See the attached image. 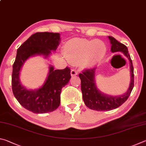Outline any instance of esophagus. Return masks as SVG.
I'll return each mask as SVG.
<instances>
[{"mask_svg":"<svg viewBox=\"0 0 146 146\" xmlns=\"http://www.w3.org/2000/svg\"><path fill=\"white\" fill-rule=\"evenodd\" d=\"M78 74V72L77 70H76L75 69H72V70H71L70 72V74L72 77H73V76H77Z\"/></svg>","mask_w":146,"mask_h":146,"instance_id":"esophagus-1","label":"esophagus"}]
</instances>
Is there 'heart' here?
I'll return each mask as SVG.
<instances>
[{
  "label": "heart",
  "mask_w": 146,
  "mask_h": 146,
  "mask_svg": "<svg viewBox=\"0 0 146 146\" xmlns=\"http://www.w3.org/2000/svg\"><path fill=\"white\" fill-rule=\"evenodd\" d=\"M106 52L105 44L99 40L73 38L63 46V53L69 62L79 63L84 67L96 65L103 59Z\"/></svg>",
  "instance_id": "heart-1"
}]
</instances>
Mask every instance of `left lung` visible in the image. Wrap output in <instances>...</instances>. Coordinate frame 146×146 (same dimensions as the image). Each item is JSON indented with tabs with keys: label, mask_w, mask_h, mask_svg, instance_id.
Listing matches in <instances>:
<instances>
[{
	"label": "left lung",
	"mask_w": 146,
	"mask_h": 146,
	"mask_svg": "<svg viewBox=\"0 0 146 146\" xmlns=\"http://www.w3.org/2000/svg\"><path fill=\"white\" fill-rule=\"evenodd\" d=\"M108 39L111 43V51L112 52H122L128 59L130 64L131 81L129 88L126 92L122 95L114 96L104 94L97 87L95 81V73L97 67L85 70L81 74H80L79 77L81 81V92L84 103L88 108L94 110L109 111L118 108L129 98L134 86V69L127 47L119 42L113 37L108 36Z\"/></svg>",
	"instance_id": "obj_1"
}]
</instances>
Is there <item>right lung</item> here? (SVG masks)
Instances as JSON below:
<instances>
[{
    "label": "right lung",
    "mask_w": 146,
    "mask_h": 146,
    "mask_svg": "<svg viewBox=\"0 0 146 146\" xmlns=\"http://www.w3.org/2000/svg\"><path fill=\"white\" fill-rule=\"evenodd\" d=\"M60 34L57 33H36L20 45L13 65L12 90L15 98L21 105L35 113L53 111L60 104L61 89L71 78L70 70H54L49 65L47 78L39 88L27 89L20 81V71L28 59L36 56L49 57L60 43Z\"/></svg>",
    "instance_id": "right-lung-1"
}]
</instances>
